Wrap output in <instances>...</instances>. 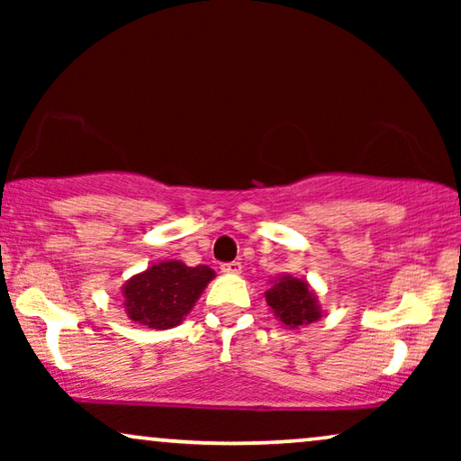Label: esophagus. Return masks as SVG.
<instances>
[{"label": "esophagus", "instance_id": "1", "mask_svg": "<svg viewBox=\"0 0 461 461\" xmlns=\"http://www.w3.org/2000/svg\"><path fill=\"white\" fill-rule=\"evenodd\" d=\"M220 270L226 275H239L241 273V262H224L222 267H220Z\"/></svg>", "mask_w": 461, "mask_h": 461}]
</instances>
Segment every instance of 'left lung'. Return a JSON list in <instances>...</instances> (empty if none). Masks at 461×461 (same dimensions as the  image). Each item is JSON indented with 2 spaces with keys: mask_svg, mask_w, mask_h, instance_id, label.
Listing matches in <instances>:
<instances>
[{
  "mask_svg": "<svg viewBox=\"0 0 461 461\" xmlns=\"http://www.w3.org/2000/svg\"><path fill=\"white\" fill-rule=\"evenodd\" d=\"M270 283H273V287L264 295H267L270 311L287 330H298V327L311 325L323 317L317 294L304 279L281 275L279 279Z\"/></svg>",
  "mask_w": 461,
  "mask_h": 461,
  "instance_id": "1",
  "label": "left lung"
}]
</instances>
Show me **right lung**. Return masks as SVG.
Returning <instances> with one entry per match:
<instances>
[{
  "mask_svg": "<svg viewBox=\"0 0 461 461\" xmlns=\"http://www.w3.org/2000/svg\"><path fill=\"white\" fill-rule=\"evenodd\" d=\"M216 273L205 264L186 267L180 260L155 262L123 283V308L134 323L149 330L180 325Z\"/></svg>",
  "mask_w": 461,
  "mask_h": 461,
  "instance_id": "obj_1",
  "label": "right lung"
}]
</instances>
